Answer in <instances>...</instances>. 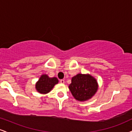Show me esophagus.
<instances>
[{
	"label": "esophagus",
	"instance_id": "34e87169",
	"mask_svg": "<svg viewBox=\"0 0 132 132\" xmlns=\"http://www.w3.org/2000/svg\"><path fill=\"white\" fill-rule=\"evenodd\" d=\"M60 82H61V84H64L65 83V81L63 80V79H61V80H60Z\"/></svg>",
	"mask_w": 132,
	"mask_h": 132
}]
</instances>
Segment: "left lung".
Here are the masks:
<instances>
[{
    "label": "left lung",
    "mask_w": 132,
    "mask_h": 132,
    "mask_svg": "<svg viewBox=\"0 0 132 132\" xmlns=\"http://www.w3.org/2000/svg\"><path fill=\"white\" fill-rule=\"evenodd\" d=\"M69 88L76 100L84 102L95 95L98 90V83L90 75L79 73L71 78Z\"/></svg>",
    "instance_id": "1"
}]
</instances>
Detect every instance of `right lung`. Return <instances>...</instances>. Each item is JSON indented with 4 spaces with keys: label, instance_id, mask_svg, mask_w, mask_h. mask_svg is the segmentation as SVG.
Listing matches in <instances>:
<instances>
[{
    "label": "right lung",
    "instance_id": "add662e5",
    "mask_svg": "<svg viewBox=\"0 0 132 132\" xmlns=\"http://www.w3.org/2000/svg\"><path fill=\"white\" fill-rule=\"evenodd\" d=\"M59 80L56 77L50 78L47 75H42L36 82L35 89L40 94H47L57 84Z\"/></svg>",
    "mask_w": 132,
    "mask_h": 132
}]
</instances>
